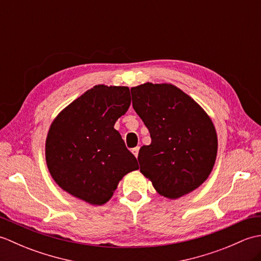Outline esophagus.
<instances>
[{
	"label": "esophagus",
	"mask_w": 261,
	"mask_h": 261,
	"mask_svg": "<svg viewBox=\"0 0 261 261\" xmlns=\"http://www.w3.org/2000/svg\"><path fill=\"white\" fill-rule=\"evenodd\" d=\"M139 147H136V148H134V149H132V152H134V154H135V156L136 157H138V153H139Z\"/></svg>",
	"instance_id": "1"
}]
</instances>
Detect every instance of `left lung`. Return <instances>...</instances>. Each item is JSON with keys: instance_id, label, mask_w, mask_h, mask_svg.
I'll use <instances>...</instances> for the list:
<instances>
[{"instance_id": "left-lung-1", "label": "left lung", "mask_w": 261, "mask_h": 261, "mask_svg": "<svg viewBox=\"0 0 261 261\" xmlns=\"http://www.w3.org/2000/svg\"><path fill=\"white\" fill-rule=\"evenodd\" d=\"M132 107L150 132L140 148V171L160 195L176 199L207 179L218 152V136L206 112L171 84L132 87Z\"/></svg>"}]
</instances>
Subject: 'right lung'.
I'll return each mask as SVG.
<instances>
[{"instance_id": "add662e5", "label": "right lung", "mask_w": 261, "mask_h": 261, "mask_svg": "<svg viewBox=\"0 0 261 261\" xmlns=\"http://www.w3.org/2000/svg\"><path fill=\"white\" fill-rule=\"evenodd\" d=\"M130 104L129 87L96 85L54 120L46 140V162L64 191L92 205H103L122 177L139 169L114 129Z\"/></svg>"}]
</instances>
